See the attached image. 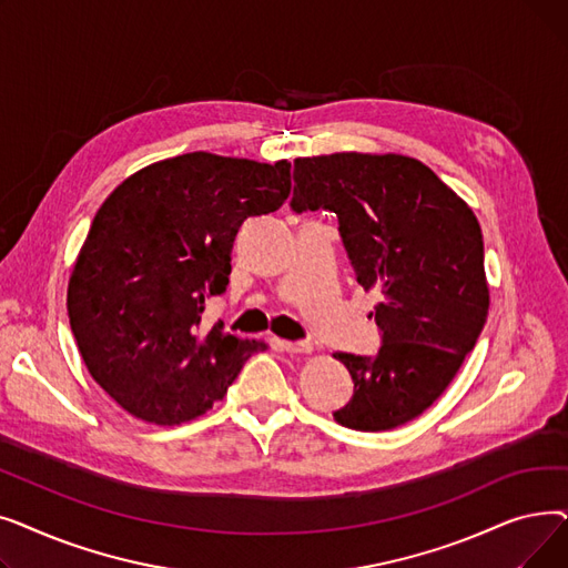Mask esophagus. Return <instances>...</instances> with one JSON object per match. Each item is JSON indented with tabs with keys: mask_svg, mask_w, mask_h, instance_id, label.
I'll list each match as a JSON object with an SVG mask.
<instances>
[{
	"mask_svg": "<svg viewBox=\"0 0 568 568\" xmlns=\"http://www.w3.org/2000/svg\"><path fill=\"white\" fill-rule=\"evenodd\" d=\"M278 345H281V349H285V352H290V354H308V352L313 349V345H311V343H304V341H300V343L278 341Z\"/></svg>",
	"mask_w": 568,
	"mask_h": 568,
	"instance_id": "esophagus-1",
	"label": "esophagus"
}]
</instances>
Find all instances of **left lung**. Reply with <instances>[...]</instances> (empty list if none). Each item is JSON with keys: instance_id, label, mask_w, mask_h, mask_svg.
Listing matches in <instances>:
<instances>
[{"instance_id": "1", "label": "left lung", "mask_w": 568, "mask_h": 568, "mask_svg": "<svg viewBox=\"0 0 568 568\" xmlns=\"http://www.w3.org/2000/svg\"><path fill=\"white\" fill-rule=\"evenodd\" d=\"M290 204L334 212L356 283L379 294L377 356L334 354L354 382L334 419L364 433L416 419L452 384L488 317L479 221L428 165L403 154L296 159Z\"/></svg>"}]
</instances>
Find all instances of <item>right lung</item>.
<instances>
[{
    "label": "right lung",
    "mask_w": 568,
    "mask_h": 568,
    "mask_svg": "<svg viewBox=\"0 0 568 568\" xmlns=\"http://www.w3.org/2000/svg\"><path fill=\"white\" fill-rule=\"evenodd\" d=\"M290 189L287 161L193 152L138 170L105 197L73 264L67 308L89 375L135 419H195L266 349L225 334L223 322L200 332V322L230 283L239 227L276 212Z\"/></svg>",
    "instance_id": "1"
}]
</instances>
